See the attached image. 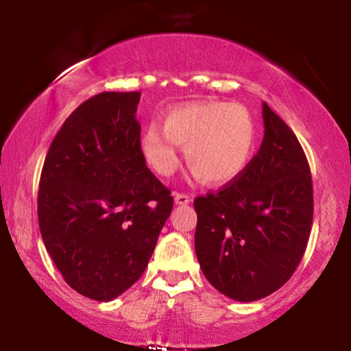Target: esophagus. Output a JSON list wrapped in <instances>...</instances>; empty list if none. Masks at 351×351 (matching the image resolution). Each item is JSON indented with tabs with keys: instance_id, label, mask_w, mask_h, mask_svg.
Returning <instances> with one entry per match:
<instances>
[{
	"instance_id": "34e87169",
	"label": "esophagus",
	"mask_w": 351,
	"mask_h": 351,
	"mask_svg": "<svg viewBox=\"0 0 351 351\" xmlns=\"http://www.w3.org/2000/svg\"><path fill=\"white\" fill-rule=\"evenodd\" d=\"M174 201H176V204H182V206H185V204H189L190 203V196L189 195H185V193H174Z\"/></svg>"
}]
</instances>
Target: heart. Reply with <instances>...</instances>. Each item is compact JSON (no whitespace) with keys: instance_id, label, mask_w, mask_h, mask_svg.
Returning <instances> with one entry per match:
<instances>
[{"instance_id":"b5f03b06","label":"heart","mask_w":351,"mask_h":351,"mask_svg":"<svg viewBox=\"0 0 351 351\" xmlns=\"http://www.w3.org/2000/svg\"><path fill=\"white\" fill-rule=\"evenodd\" d=\"M257 126L241 104L195 102L167 110L162 129L152 123L141 137L142 155L158 176L177 169V148L185 147L190 171L208 185H222L243 174L254 155Z\"/></svg>"}]
</instances>
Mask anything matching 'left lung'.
<instances>
[{"label": "left lung", "mask_w": 351, "mask_h": 351, "mask_svg": "<svg viewBox=\"0 0 351 351\" xmlns=\"http://www.w3.org/2000/svg\"><path fill=\"white\" fill-rule=\"evenodd\" d=\"M256 156L219 191L195 198V251L219 292L254 302L280 289L304 257L313 222V185L304 148L263 102Z\"/></svg>", "instance_id": "left-lung-1"}]
</instances>
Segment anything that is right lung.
<instances>
[{
    "mask_svg": "<svg viewBox=\"0 0 351 351\" xmlns=\"http://www.w3.org/2000/svg\"><path fill=\"white\" fill-rule=\"evenodd\" d=\"M138 100L141 93H100L81 104L41 171L46 251L71 289L99 302L142 276L174 204L142 155Z\"/></svg>",
    "mask_w": 351,
    "mask_h": 351,
    "instance_id": "1",
    "label": "right lung"
}]
</instances>
